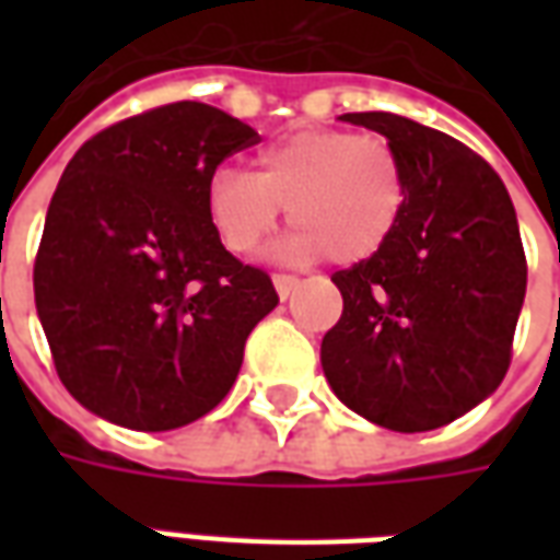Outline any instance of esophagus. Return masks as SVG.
Wrapping results in <instances>:
<instances>
[{"label": "esophagus", "instance_id": "esophagus-1", "mask_svg": "<svg viewBox=\"0 0 560 560\" xmlns=\"http://www.w3.org/2000/svg\"><path fill=\"white\" fill-rule=\"evenodd\" d=\"M272 284H276V291H279L281 300H288L293 293V288L300 284V279H296V276H288V272H276V276H272Z\"/></svg>", "mask_w": 560, "mask_h": 560}]
</instances>
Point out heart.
Masks as SVG:
<instances>
[{
  "label": "heart",
  "instance_id": "heart-1",
  "mask_svg": "<svg viewBox=\"0 0 560 560\" xmlns=\"http://www.w3.org/2000/svg\"><path fill=\"white\" fill-rule=\"evenodd\" d=\"M257 171L219 167L207 183V215L219 243L252 255L288 209L293 257L332 264L375 257L396 236L408 207L399 149L348 128H305L269 143Z\"/></svg>",
  "mask_w": 560,
  "mask_h": 560
}]
</instances>
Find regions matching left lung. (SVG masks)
<instances>
[{
	"label": "left lung",
	"instance_id": "left-lung-1",
	"mask_svg": "<svg viewBox=\"0 0 560 560\" xmlns=\"http://www.w3.org/2000/svg\"><path fill=\"white\" fill-rule=\"evenodd\" d=\"M399 149L408 207L375 257L332 272L345 308L320 345L329 387L393 432H429L498 389L528 284L516 209L474 149L396 114H345Z\"/></svg>",
	"mask_w": 560,
	"mask_h": 560
}]
</instances>
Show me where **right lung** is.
Here are the masks:
<instances>
[{"mask_svg":"<svg viewBox=\"0 0 560 560\" xmlns=\"http://www.w3.org/2000/svg\"><path fill=\"white\" fill-rule=\"evenodd\" d=\"M257 131L171 102L68 161L35 255V308L59 381L104 420L167 432L231 393L248 332L279 293L219 243L207 183Z\"/></svg>","mask_w":560,"mask_h":560,"instance_id":"1","label":"right lung"}]
</instances>
